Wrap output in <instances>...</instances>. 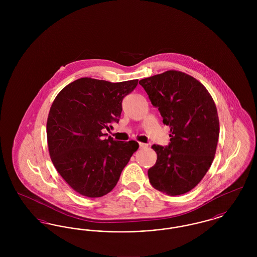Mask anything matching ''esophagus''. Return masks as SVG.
I'll return each mask as SVG.
<instances>
[{
  "label": "esophagus",
  "instance_id": "1",
  "mask_svg": "<svg viewBox=\"0 0 257 257\" xmlns=\"http://www.w3.org/2000/svg\"><path fill=\"white\" fill-rule=\"evenodd\" d=\"M139 146H140V148H146V147H147V145H146V144H143V143H140V144H139Z\"/></svg>",
  "mask_w": 257,
  "mask_h": 257
}]
</instances>
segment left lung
<instances>
[{
    "instance_id": "1",
    "label": "left lung",
    "mask_w": 257,
    "mask_h": 257,
    "mask_svg": "<svg viewBox=\"0 0 257 257\" xmlns=\"http://www.w3.org/2000/svg\"><path fill=\"white\" fill-rule=\"evenodd\" d=\"M140 85L171 128L169 146H152L157 161L147 172L149 182L168 196L186 194L201 181L216 154L220 122L215 102L200 82L176 70Z\"/></svg>"
}]
</instances>
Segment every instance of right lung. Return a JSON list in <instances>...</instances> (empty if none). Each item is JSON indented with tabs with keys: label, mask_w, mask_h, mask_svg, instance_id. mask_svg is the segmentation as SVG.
I'll use <instances>...</instances> for the list:
<instances>
[{
	"label": "right lung",
	"mask_w": 257,
	"mask_h": 257,
	"mask_svg": "<svg viewBox=\"0 0 257 257\" xmlns=\"http://www.w3.org/2000/svg\"><path fill=\"white\" fill-rule=\"evenodd\" d=\"M138 80L110 83L81 78L55 98L47 119L50 157L64 181L87 197L105 196L139 148L135 141L104 139L103 129L118 123L122 100Z\"/></svg>",
	"instance_id": "right-lung-1"
}]
</instances>
